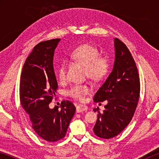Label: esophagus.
<instances>
[{
    "instance_id": "1",
    "label": "esophagus",
    "mask_w": 159,
    "mask_h": 159,
    "mask_svg": "<svg viewBox=\"0 0 159 159\" xmlns=\"http://www.w3.org/2000/svg\"><path fill=\"white\" fill-rule=\"evenodd\" d=\"M87 109H88V107L85 105H83V104H79V105L76 107V112L78 113H80V112L86 111Z\"/></svg>"
}]
</instances>
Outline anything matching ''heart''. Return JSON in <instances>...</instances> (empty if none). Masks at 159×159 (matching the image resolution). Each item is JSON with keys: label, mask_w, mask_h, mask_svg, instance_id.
I'll return each instance as SVG.
<instances>
[{"label": "heart", "mask_w": 159, "mask_h": 159, "mask_svg": "<svg viewBox=\"0 0 159 159\" xmlns=\"http://www.w3.org/2000/svg\"><path fill=\"white\" fill-rule=\"evenodd\" d=\"M99 50L94 45L85 43L80 45L69 54V60L83 66V74L94 81L103 80L109 74L111 61L106 55H99ZM57 76L60 81L66 79V66L64 63L59 65ZM90 87L88 83L75 84L67 90V95L77 100H83L89 93Z\"/></svg>", "instance_id": "b5f03b06"}]
</instances>
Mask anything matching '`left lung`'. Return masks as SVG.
<instances>
[{
	"mask_svg": "<svg viewBox=\"0 0 159 159\" xmlns=\"http://www.w3.org/2000/svg\"><path fill=\"white\" fill-rule=\"evenodd\" d=\"M114 47L112 72L94 96L95 102L108 101L102 114L94 109L98 114L93 132L99 138L107 139L117 136L130 123L140 91L138 70L128 48L116 38Z\"/></svg>",
	"mask_w": 159,
	"mask_h": 159,
	"instance_id": "obj_1",
	"label": "left lung"
}]
</instances>
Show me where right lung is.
<instances>
[{"label":"right lung","mask_w":159,"mask_h":159,"mask_svg":"<svg viewBox=\"0 0 159 159\" xmlns=\"http://www.w3.org/2000/svg\"><path fill=\"white\" fill-rule=\"evenodd\" d=\"M60 41V39L43 41L34 48L23 66L20 83V102L29 114L32 128L41 139L50 142L65 137L76 111L73 103L68 100L61 102L60 109L49 107L58 88L53 57Z\"/></svg>","instance_id":"1"}]
</instances>
